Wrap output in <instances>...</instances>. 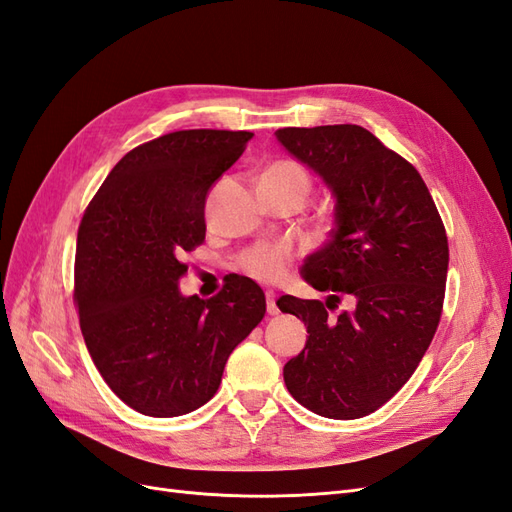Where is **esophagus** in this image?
I'll use <instances>...</instances> for the list:
<instances>
[{"label":"esophagus","instance_id":"esophagus-1","mask_svg":"<svg viewBox=\"0 0 512 512\" xmlns=\"http://www.w3.org/2000/svg\"><path fill=\"white\" fill-rule=\"evenodd\" d=\"M266 309H268L270 316H277V313H279L277 298H274V294H272V292H268V294H266Z\"/></svg>","mask_w":512,"mask_h":512}]
</instances>
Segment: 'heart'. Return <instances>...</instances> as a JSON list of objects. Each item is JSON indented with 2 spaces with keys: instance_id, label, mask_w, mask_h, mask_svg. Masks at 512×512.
I'll return each mask as SVG.
<instances>
[{
  "instance_id": "obj_1",
  "label": "heart",
  "mask_w": 512,
  "mask_h": 512,
  "mask_svg": "<svg viewBox=\"0 0 512 512\" xmlns=\"http://www.w3.org/2000/svg\"><path fill=\"white\" fill-rule=\"evenodd\" d=\"M261 181H277L283 186H290L307 196L311 188V177L303 164L294 160H277L261 175ZM296 253L292 246L287 244H261L246 251L240 257V268L257 281L264 283H279L285 279L287 270H290Z\"/></svg>"
}]
</instances>
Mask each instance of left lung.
Segmentation results:
<instances>
[{
	"label": "left lung",
	"instance_id": "left-lung-1",
	"mask_svg": "<svg viewBox=\"0 0 512 512\" xmlns=\"http://www.w3.org/2000/svg\"><path fill=\"white\" fill-rule=\"evenodd\" d=\"M283 147L335 194V229L303 274L326 300L281 296L307 326L283 368L287 391L331 419L370 415L417 370L437 333L448 235L415 166L359 125L283 127ZM346 299L349 309L332 316Z\"/></svg>",
	"mask_w": 512,
	"mask_h": 512
}]
</instances>
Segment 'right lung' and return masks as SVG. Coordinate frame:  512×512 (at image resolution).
I'll list each match as a JSON object with an SVG mask.
<instances>
[{
  "mask_svg": "<svg viewBox=\"0 0 512 512\" xmlns=\"http://www.w3.org/2000/svg\"><path fill=\"white\" fill-rule=\"evenodd\" d=\"M251 131L181 129L131 149L77 229L75 307L86 348L131 409L177 417L214 398L266 296L233 274L212 298L181 296L183 253L205 242V199Z\"/></svg>",
  "mask_w": 512,
  "mask_h": 512,
  "instance_id": "1",
  "label": "right lung"
}]
</instances>
